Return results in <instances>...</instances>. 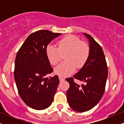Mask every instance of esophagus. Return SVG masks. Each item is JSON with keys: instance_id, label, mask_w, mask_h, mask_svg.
Returning a JSON list of instances; mask_svg holds the SVG:
<instances>
[{"instance_id": "esophagus-1", "label": "esophagus", "mask_w": 124, "mask_h": 124, "mask_svg": "<svg viewBox=\"0 0 124 124\" xmlns=\"http://www.w3.org/2000/svg\"><path fill=\"white\" fill-rule=\"evenodd\" d=\"M59 80H60V82H62V81H63L65 80V79H64L63 77L62 76H59Z\"/></svg>"}]
</instances>
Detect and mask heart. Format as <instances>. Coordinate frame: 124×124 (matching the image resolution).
Here are the masks:
<instances>
[{"label":"heart","mask_w":124,"mask_h":124,"mask_svg":"<svg viewBox=\"0 0 124 124\" xmlns=\"http://www.w3.org/2000/svg\"><path fill=\"white\" fill-rule=\"evenodd\" d=\"M46 53L52 65H57L65 55V61L54 69L55 73L65 77L73 73L76 66L78 68L83 66L89 56L90 47L78 37L67 35L58 41V47L48 45Z\"/></svg>","instance_id":"obj_1"}]
</instances>
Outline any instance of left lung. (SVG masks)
Returning a JSON list of instances; mask_svg holds the SVG:
<instances>
[{"label": "left lung", "mask_w": 124, "mask_h": 124, "mask_svg": "<svg viewBox=\"0 0 124 124\" xmlns=\"http://www.w3.org/2000/svg\"><path fill=\"white\" fill-rule=\"evenodd\" d=\"M89 39L90 54L82 69L73 76L66 79L69 83L67 100L69 106L78 112L89 111L101 99L108 77V68L101 46L90 35L84 33ZM76 78L85 82L81 86L74 83Z\"/></svg>", "instance_id": "8db88e82"}]
</instances>
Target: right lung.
Returning <instances> with one entry per match:
<instances>
[{"label": "right lung", "instance_id": "1", "mask_svg": "<svg viewBox=\"0 0 124 124\" xmlns=\"http://www.w3.org/2000/svg\"><path fill=\"white\" fill-rule=\"evenodd\" d=\"M60 35L49 30L33 32L17 53L14 76L18 92L23 101L33 109H44L53 101L59 80L57 75L45 77L53 72L46 49Z\"/></svg>", "mask_w": 124, "mask_h": 124}]
</instances>
